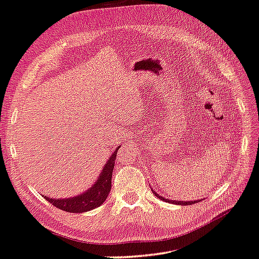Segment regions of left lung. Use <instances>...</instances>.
Returning a JSON list of instances; mask_svg holds the SVG:
<instances>
[{
    "instance_id": "left-lung-1",
    "label": "left lung",
    "mask_w": 259,
    "mask_h": 259,
    "mask_svg": "<svg viewBox=\"0 0 259 259\" xmlns=\"http://www.w3.org/2000/svg\"><path fill=\"white\" fill-rule=\"evenodd\" d=\"M153 191V194L157 197V198H159V199H162V200H164V201H166V203H172V204H178V205H182V206H186V205H192V204H196V203H198V201H196V200H194V201H181V200H170V199H166V198H164V197H162V196H159L158 194H156V192H155L154 190H152Z\"/></svg>"
}]
</instances>
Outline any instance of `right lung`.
Masks as SVG:
<instances>
[{"label": "right lung", "instance_id": "right-lung-1", "mask_svg": "<svg viewBox=\"0 0 259 259\" xmlns=\"http://www.w3.org/2000/svg\"><path fill=\"white\" fill-rule=\"evenodd\" d=\"M119 147L113 152L107 159L101 175L98 176L95 183L80 195H77L70 198H50V197L44 196L46 200L62 210L69 211V213H84V211L92 210L94 208L101 206L104 203L105 199L109 196L111 191V181H112V172H113L114 162L116 158V153Z\"/></svg>", "mask_w": 259, "mask_h": 259}]
</instances>
